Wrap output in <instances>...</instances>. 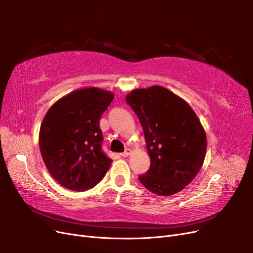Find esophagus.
Returning <instances> with one entry per match:
<instances>
[{"instance_id":"1","label":"esophagus","mask_w":253,"mask_h":253,"mask_svg":"<svg viewBox=\"0 0 253 253\" xmlns=\"http://www.w3.org/2000/svg\"><path fill=\"white\" fill-rule=\"evenodd\" d=\"M129 154H131V150H129V149H126L124 153H121L120 155H121L122 157H127Z\"/></svg>"}]
</instances>
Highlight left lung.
Returning a JSON list of instances; mask_svg holds the SVG:
<instances>
[{
    "label": "left lung",
    "mask_w": 253,
    "mask_h": 253,
    "mask_svg": "<svg viewBox=\"0 0 253 253\" xmlns=\"http://www.w3.org/2000/svg\"><path fill=\"white\" fill-rule=\"evenodd\" d=\"M126 103L143 128L151 165L138 176L152 193L169 196L179 192L201 170L207 139L196 114L181 98L163 86L132 90Z\"/></svg>",
    "instance_id": "1"
}]
</instances>
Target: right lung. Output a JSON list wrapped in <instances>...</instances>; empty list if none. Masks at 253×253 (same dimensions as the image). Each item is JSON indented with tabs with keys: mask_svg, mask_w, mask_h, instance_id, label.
<instances>
[{
	"mask_svg": "<svg viewBox=\"0 0 253 253\" xmlns=\"http://www.w3.org/2000/svg\"><path fill=\"white\" fill-rule=\"evenodd\" d=\"M113 99L111 91L82 88L60 99L45 115L40 151L48 172L62 187L88 190L110 169L112 159L102 150L99 121Z\"/></svg>",
	"mask_w": 253,
	"mask_h": 253,
	"instance_id": "right-lung-1",
	"label": "right lung"
}]
</instances>
